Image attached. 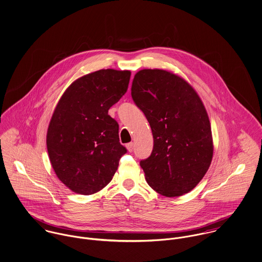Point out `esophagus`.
<instances>
[{
    "mask_svg": "<svg viewBox=\"0 0 262 262\" xmlns=\"http://www.w3.org/2000/svg\"><path fill=\"white\" fill-rule=\"evenodd\" d=\"M125 146H126V148H127V150H128V151H133V150H134V148H135V145H134V143H129V144H127Z\"/></svg>",
    "mask_w": 262,
    "mask_h": 262,
    "instance_id": "1",
    "label": "esophagus"
}]
</instances>
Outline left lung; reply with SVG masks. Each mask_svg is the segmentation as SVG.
I'll list each match as a JSON object with an SVG mask.
<instances>
[{
    "label": "left lung",
    "instance_id": "8db88e82",
    "mask_svg": "<svg viewBox=\"0 0 262 262\" xmlns=\"http://www.w3.org/2000/svg\"><path fill=\"white\" fill-rule=\"evenodd\" d=\"M132 96L154 138L150 156L140 163L147 184L166 197L189 193L207 173L214 149L200 96L184 78L164 69L137 72Z\"/></svg>",
    "mask_w": 262,
    "mask_h": 262
}]
</instances>
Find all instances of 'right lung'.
I'll return each mask as SVG.
<instances>
[{"label":"right lung","instance_id":"add662e5","mask_svg":"<svg viewBox=\"0 0 262 262\" xmlns=\"http://www.w3.org/2000/svg\"><path fill=\"white\" fill-rule=\"evenodd\" d=\"M129 78V70H97L73 81L59 99L46 145L55 174L74 193L103 189L126 152L108 110L126 92Z\"/></svg>","mask_w":262,"mask_h":262}]
</instances>
